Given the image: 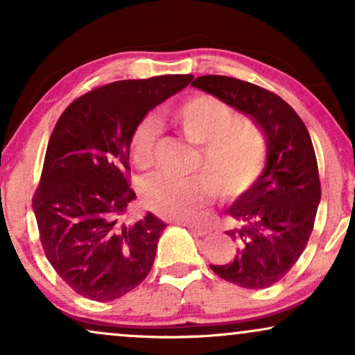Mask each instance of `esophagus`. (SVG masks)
<instances>
[{
  "instance_id": "1",
  "label": "esophagus",
  "mask_w": 355,
  "mask_h": 355,
  "mask_svg": "<svg viewBox=\"0 0 355 355\" xmlns=\"http://www.w3.org/2000/svg\"><path fill=\"white\" fill-rule=\"evenodd\" d=\"M179 225H182V226L189 227V230H191V231L193 232V234H197V236H205L207 232H208L207 227H203V226H198V225H193V223L182 221V223H179Z\"/></svg>"
}]
</instances>
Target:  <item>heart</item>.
I'll list each match as a JSON object with an SVG mask.
<instances>
[{
    "instance_id": "obj_1",
    "label": "heart",
    "mask_w": 355,
    "mask_h": 355,
    "mask_svg": "<svg viewBox=\"0 0 355 355\" xmlns=\"http://www.w3.org/2000/svg\"><path fill=\"white\" fill-rule=\"evenodd\" d=\"M173 118L189 142L198 145L191 176L176 179L153 174L140 184L144 205L169 220H191L207 202L210 191L220 200L234 202L249 193L266 163V142L249 119H237L236 110L208 94L192 95L173 110ZM162 130L157 114L137 121L129 137V155L140 169L153 162Z\"/></svg>"
}]
</instances>
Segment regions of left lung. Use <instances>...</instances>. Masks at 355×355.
Segmentation results:
<instances>
[{
	"mask_svg": "<svg viewBox=\"0 0 355 355\" xmlns=\"http://www.w3.org/2000/svg\"><path fill=\"white\" fill-rule=\"evenodd\" d=\"M193 87L249 116L266 139V166L227 213L237 226L230 263L210 265L230 283L263 289L293 268L312 234L322 197L312 139L299 114L273 92L227 76H202Z\"/></svg>",
	"mask_w": 355,
	"mask_h": 355,
	"instance_id": "1",
	"label": "left lung"
}]
</instances>
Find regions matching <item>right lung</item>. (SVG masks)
<instances>
[{
	"label": "right lung",
	"instance_id": "obj_1",
	"mask_svg": "<svg viewBox=\"0 0 355 355\" xmlns=\"http://www.w3.org/2000/svg\"><path fill=\"white\" fill-rule=\"evenodd\" d=\"M193 76L118 80L87 92L60 116L32 198L45 255L82 297L108 302L147 278L166 225L152 213L125 221L129 137L150 110Z\"/></svg>",
	"mask_w": 355,
	"mask_h": 355
}]
</instances>
